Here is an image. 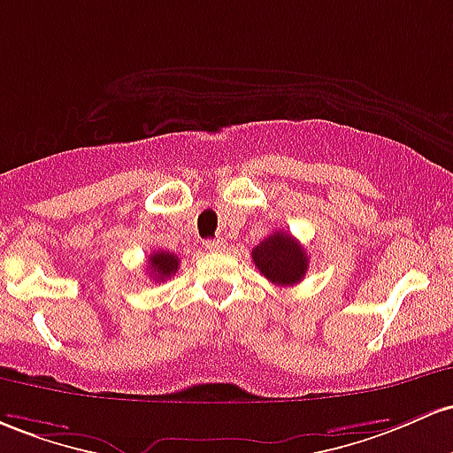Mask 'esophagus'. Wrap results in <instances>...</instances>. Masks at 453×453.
Returning <instances> with one entry per match:
<instances>
[{
	"instance_id": "esophagus-1",
	"label": "esophagus",
	"mask_w": 453,
	"mask_h": 453,
	"mask_svg": "<svg viewBox=\"0 0 453 453\" xmlns=\"http://www.w3.org/2000/svg\"><path fill=\"white\" fill-rule=\"evenodd\" d=\"M225 248H226L225 240H207L205 242V250H210V252H222Z\"/></svg>"
}]
</instances>
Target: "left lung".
Returning <instances> with one entry per match:
<instances>
[{
    "label": "left lung",
    "mask_w": 453,
    "mask_h": 453,
    "mask_svg": "<svg viewBox=\"0 0 453 453\" xmlns=\"http://www.w3.org/2000/svg\"><path fill=\"white\" fill-rule=\"evenodd\" d=\"M252 261L269 282L291 287L303 280L308 272V254L302 243L284 231H276L252 248Z\"/></svg>",
    "instance_id": "8db88e82"
}]
</instances>
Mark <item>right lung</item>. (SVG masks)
<instances>
[{
  "mask_svg": "<svg viewBox=\"0 0 453 453\" xmlns=\"http://www.w3.org/2000/svg\"><path fill=\"white\" fill-rule=\"evenodd\" d=\"M147 265H150V276L154 278L156 282H165L169 280L173 273H177L180 258L166 250H158L147 258Z\"/></svg>",
  "mask_w": 453,
  "mask_h": 453,
  "instance_id": "add662e5",
  "label": "right lung"
}]
</instances>
